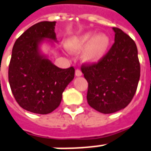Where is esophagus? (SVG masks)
<instances>
[{"label": "esophagus", "mask_w": 151, "mask_h": 151, "mask_svg": "<svg viewBox=\"0 0 151 151\" xmlns=\"http://www.w3.org/2000/svg\"><path fill=\"white\" fill-rule=\"evenodd\" d=\"M75 75L77 76V77H81V76L83 75V73H82V72H81V70H79V69H76Z\"/></svg>", "instance_id": "esophagus-1"}]
</instances>
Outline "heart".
<instances>
[{
  "mask_svg": "<svg viewBox=\"0 0 151 151\" xmlns=\"http://www.w3.org/2000/svg\"><path fill=\"white\" fill-rule=\"evenodd\" d=\"M65 46L71 53H78L83 49L81 55L83 62L87 65H96L108 53L110 37L104 32L96 34L94 32H86L82 35L68 38Z\"/></svg>",
  "mask_w": 151,
  "mask_h": 151,
  "instance_id": "heart-1",
  "label": "heart"
}]
</instances>
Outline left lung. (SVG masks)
<instances>
[{
  "instance_id": "1",
  "label": "left lung",
  "mask_w": 151,
  "mask_h": 151,
  "mask_svg": "<svg viewBox=\"0 0 151 151\" xmlns=\"http://www.w3.org/2000/svg\"><path fill=\"white\" fill-rule=\"evenodd\" d=\"M113 30L114 43L105 57L96 65L82 67L88 83L87 103L102 114L125 108L134 96L140 79L136 43L119 28Z\"/></svg>"
}]
</instances>
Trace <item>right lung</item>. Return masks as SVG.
<instances>
[{"label":"right lung","instance_id":"obj_1","mask_svg":"<svg viewBox=\"0 0 151 151\" xmlns=\"http://www.w3.org/2000/svg\"><path fill=\"white\" fill-rule=\"evenodd\" d=\"M56 22L32 25L17 39L9 66V83L18 104L29 112L47 114L60 105L62 94L74 78V68H60L49 60L42 46L58 42Z\"/></svg>","mask_w":151,"mask_h":151}]
</instances>
